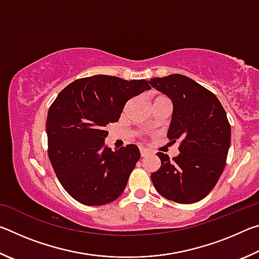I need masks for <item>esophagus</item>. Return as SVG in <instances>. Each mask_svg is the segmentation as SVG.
<instances>
[{
    "label": "esophagus",
    "mask_w": 259,
    "mask_h": 259,
    "mask_svg": "<svg viewBox=\"0 0 259 259\" xmlns=\"http://www.w3.org/2000/svg\"><path fill=\"white\" fill-rule=\"evenodd\" d=\"M148 155V151L145 150V148H140V156L145 157Z\"/></svg>",
    "instance_id": "1"
}]
</instances>
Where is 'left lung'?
<instances>
[{
  "label": "left lung",
  "instance_id": "8db88e82",
  "mask_svg": "<svg viewBox=\"0 0 259 259\" xmlns=\"http://www.w3.org/2000/svg\"><path fill=\"white\" fill-rule=\"evenodd\" d=\"M151 85L174 104L166 137L179 142V154L169 159L159 152L161 166L151 175L155 190L177 203L205 198L225 168L231 125L221 102L211 91L182 74L151 78Z\"/></svg>",
  "mask_w": 259,
  "mask_h": 259
}]
</instances>
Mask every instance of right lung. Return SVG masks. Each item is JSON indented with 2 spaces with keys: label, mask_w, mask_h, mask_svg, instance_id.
Wrapping results in <instances>:
<instances>
[{
  "label": "right lung",
  "mask_w": 259,
  "mask_h": 259,
  "mask_svg": "<svg viewBox=\"0 0 259 259\" xmlns=\"http://www.w3.org/2000/svg\"><path fill=\"white\" fill-rule=\"evenodd\" d=\"M148 89L146 80L94 75L69 83L51 104L48 155L65 191L80 203L107 204L124 191L140 152L134 144L115 152L105 147L106 125L119 121L129 99Z\"/></svg>",
  "instance_id": "right-lung-1"
}]
</instances>
